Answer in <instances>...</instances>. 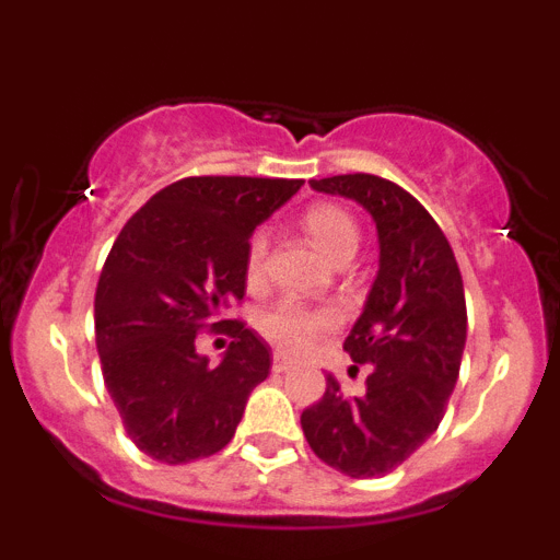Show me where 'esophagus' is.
Instances as JSON below:
<instances>
[{"label":"esophagus","mask_w":560,"mask_h":560,"mask_svg":"<svg viewBox=\"0 0 560 560\" xmlns=\"http://www.w3.org/2000/svg\"><path fill=\"white\" fill-rule=\"evenodd\" d=\"M296 361H291L289 355L283 353H275V361H271V368H275V373H289L291 368H294Z\"/></svg>","instance_id":"obj_1"}]
</instances>
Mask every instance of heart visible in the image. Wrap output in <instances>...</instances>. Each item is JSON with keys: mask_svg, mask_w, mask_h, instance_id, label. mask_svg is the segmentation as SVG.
Returning a JSON list of instances; mask_svg holds the SVG:
<instances>
[{"mask_svg": "<svg viewBox=\"0 0 560 560\" xmlns=\"http://www.w3.org/2000/svg\"><path fill=\"white\" fill-rule=\"evenodd\" d=\"M303 230L311 244L316 246V252L328 257L330 264L345 255H355V249H359V224L348 210L336 205L308 207L303 215ZM266 252H269V237H266V232H255L249 237V246H246V280L252 285L260 283V277H264ZM330 323H334V316L328 311H311L296 303H280L260 316L257 328L266 339L275 341L277 348L296 353L319 330L330 328Z\"/></svg>", "mask_w": 560, "mask_h": 560, "instance_id": "b5f03b06", "label": "heart"}]
</instances>
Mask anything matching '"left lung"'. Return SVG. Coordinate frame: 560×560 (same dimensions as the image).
Listing matches in <instances>:
<instances>
[{"label":"left lung","instance_id":"8db88e82","mask_svg":"<svg viewBox=\"0 0 560 560\" xmlns=\"http://www.w3.org/2000/svg\"><path fill=\"white\" fill-rule=\"evenodd\" d=\"M316 192L361 205L378 232V271L345 350L368 364V389L325 395L300 418L323 463L348 477H384L418 452L446 415L465 350V291L438 221L404 187L348 173L311 179Z\"/></svg>","mask_w":560,"mask_h":560}]
</instances>
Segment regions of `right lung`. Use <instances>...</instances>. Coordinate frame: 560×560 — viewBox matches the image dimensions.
<instances>
[{
	"mask_svg": "<svg viewBox=\"0 0 560 560\" xmlns=\"http://www.w3.org/2000/svg\"><path fill=\"white\" fill-rule=\"evenodd\" d=\"M300 187L190 176L156 192L114 241L95 291L97 353L122 427L148 457L182 465L221 452L269 375L271 348L255 330L222 319L236 341L219 365L195 350V334L244 300L252 232Z\"/></svg>",
	"mask_w": 560,
	"mask_h": 560,
	"instance_id": "1",
	"label": "right lung"
}]
</instances>
